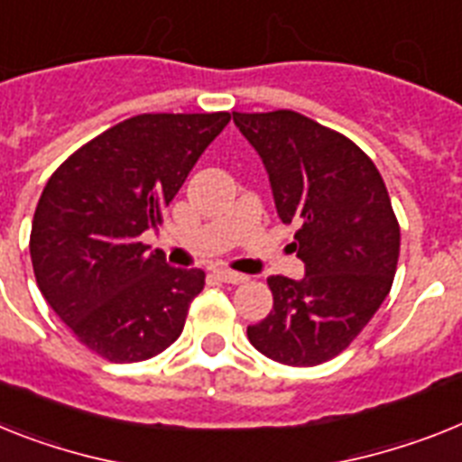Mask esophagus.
Segmentation results:
<instances>
[{"label":"esophagus","mask_w":462,"mask_h":462,"mask_svg":"<svg viewBox=\"0 0 462 462\" xmlns=\"http://www.w3.org/2000/svg\"><path fill=\"white\" fill-rule=\"evenodd\" d=\"M217 278H219V281H224V283H231V285L245 283V281H247L245 273L228 272V269H217Z\"/></svg>","instance_id":"34e87169"}]
</instances>
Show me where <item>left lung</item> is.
I'll return each instance as SVG.
<instances>
[{"mask_svg": "<svg viewBox=\"0 0 462 462\" xmlns=\"http://www.w3.org/2000/svg\"><path fill=\"white\" fill-rule=\"evenodd\" d=\"M264 162L283 224H295L304 278L269 276L273 309L247 326L257 352L285 365L333 359L390 295L399 222L373 160L295 110L234 113Z\"/></svg>", "mask_w": 462, "mask_h": 462, "instance_id": "8db88e82", "label": "left lung"}]
</instances>
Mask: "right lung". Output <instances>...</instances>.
Listing matches in <instances>:
<instances>
[{
	"mask_svg": "<svg viewBox=\"0 0 462 462\" xmlns=\"http://www.w3.org/2000/svg\"><path fill=\"white\" fill-rule=\"evenodd\" d=\"M228 113H146L98 134L53 171L34 209L30 257L42 295L91 352L146 361L177 340L200 269L141 243L162 224Z\"/></svg>",
	"mask_w": 462,
	"mask_h": 462,
	"instance_id": "add662e5",
	"label": "right lung"
}]
</instances>
